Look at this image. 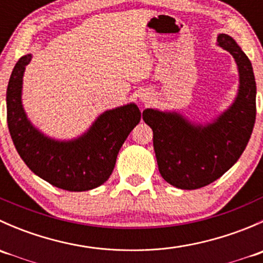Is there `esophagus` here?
<instances>
[{
  "label": "esophagus",
  "mask_w": 263,
  "mask_h": 263,
  "mask_svg": "<svg viewBox=\"0 0 263 263\" xmlns=\"http://www.w3.org/2000/svg\"><path fill=\"white\" fill-rule=\"evenodd\" d=\"M139 98H140V102L145 103V104H146V103H148L151 100V97H150V94H148V92H141Z\"/></svg>",
  "instance_id": "esophagus-1"
}]
</instances>
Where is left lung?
I'll return each instance as SVG.
<instances>
[{
	"instance_id": "8db88e82",
	"label": "left lung",
	"mask_w": 263,
	"mask_h": 263,
	"mask_svg": "<svg viewBox=\"0 0 263 263\" xmlns=\"http://www.w3.org/2000/svg\"><path fill=\"white\" fill-rule=\"evenodd\" d=\"M216 44L234 58L239 76L232 104L210 121H192L178 110L146 108L142 119L153 129L161 177L181 190H197L219 179L238 161L256 121V80L251 61L228 34Z\"/></svg>"
}]
</instances>
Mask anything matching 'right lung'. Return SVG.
<instances>
[{
	"label": "right lung",
	"mask_w": 263,
	"mask_h": 263,
	"mask_svg": "<svg viewBox=\"0 0 263 263\" xmlns=\"http://www.w3.org/2000/svg\"><path fill=\"white\" fill-rule=\"evenodd\" d=\"M33 54L23 55L12 70L6 91L7 126L18 155L28 168L61 190L82 192L107 181L117 155L141 112L132 103L104 110L78 137L60 140L42 132L23 105V81Z\"/></svg>",
	"instance_id": "add662e5"
}]
</instances>
